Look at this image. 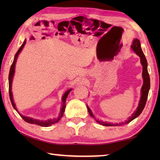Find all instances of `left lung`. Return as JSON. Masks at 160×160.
<instances>
[{"label": "left lung", "mask_w": 160, "mask_h": 160, "mask_svg": "<svg viewBox=\"0 0 160 160\" xmlns=\"http://www.w3.org/2000/svg\"><path fill=\"white\" fill-rule=\"evenodd\" d=\"M131 47L132 49L133 50L135 53H136L137 55L140 57L141 64H142V67H143V68H142V69H143V70H142V78H143L144 82H143V85H142V89H141V98H140V102H139L137 110L131 115V116H130L128 118V120L127 121H125L124 122H122V123L115 124L108 123V122H105L97 120L96 119H95V116L93 115L92 112H91L90 108H89V107L87 106L88 111H89V113L91 116L93 118H94L98 123H99L103 126L111 127V126H120L122 124L129 123V122H131L132 120H133L135 118H136L141 114V113L142 112V111H143L144 108L145 107L146 102H147L148 95V91H149V89H150V77H149V74H148V69H147V65H148L147 60V59H146L144 54L142 50L140 40L137 38L133 40V41H132V43Z\"/></svg>", "instance_id": "left-lung-1"}]
</instances>
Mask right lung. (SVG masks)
I'll list each match as a JSON object with an SVG mask.
<instances>
[{
	"label": "right lung",
	"mask_w": 160,
	"mask_h": 160,
	"mask_svg": "<svg viewBox=\"0 0 160 160\" xmlns=\"http://www.w3.org/2000/svg\"><path fill=\"white\" fill-rule=\"evenodd\" d=\"M26 43V40H25V41L22 43V45H21V47H20V49L18 50V52H16L15 57H14V59H13V61L12 62V64L11 66V68H10V71H9V98H10V100H11V102L13 107L14 108V109H16V111L18 112V111H17L16 109V105L14 102H13V95H12V80H13V74H14V71H15V65H16V60H17V58L18 56V54L20 53V52H21L22 48L25 46ZM72 90V89L67 90L64 94L63 95L62 98V107H61V110L60 112V116L57 119H49L48 120H45V121H42V120H36V119H33L32 118H29V117H27V116H23L21 114L19 115L21 116V118L23 119L24 120L25 122H28V123L30 124H36V125H39V126H41V127H49V126L52 125L53 124H55L56 122H58L60 120V119L62 117L63 113L64 112V109H65V107H66V99L68 96V95L70 93V91Z\"/></svg>",
	"instance_id": "obj_1"
}]
</instances>
